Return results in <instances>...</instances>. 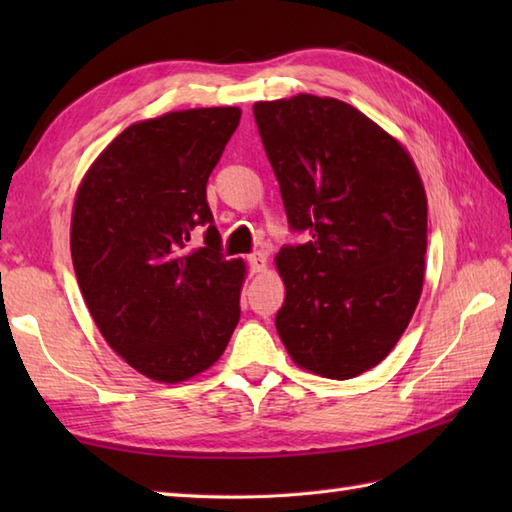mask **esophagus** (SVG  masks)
<instances>
[{
  "label": "esophagus",
  "mask_w": 512,
  "mask_h": 512,
  "mask_svg": "<svg viewBox=\"0 0 512 512\" xmlns=\"http://www.w3.org/2000/svg\"><path fill=\"white\" fill-rule=\"evenodd\" d=\"M246 259H248V266H250V270H253V273H266L268 257L264 253H253V255H248Z\"/></svg>",
  "instance_id": "obj_1"
}]
</instances>
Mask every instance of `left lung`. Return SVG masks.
<instances>
[{
  "mask_svg": "<svg viewBox=\"0 0 512 512\" xmlns=\"http://www.w3.org/2000/svg\"><path fill=\"white\" fill-rule=\"evenodd\" d=\"M301 246L275 264L286 286L275 325L301 369L347 380L394 350L416 312L427 253V193L405 145L330 96L253 105Z\"/></svg>",
  "mask_w": 512,
  "mask_h": 512,
  "instance_id": "1",
  "label": "left lung"
}]
</instances>
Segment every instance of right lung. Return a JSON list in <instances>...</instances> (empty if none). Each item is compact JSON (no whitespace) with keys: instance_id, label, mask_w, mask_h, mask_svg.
Wrapping results in <instances>:
<instances>
[{"instance_id":"add662e5","label":"right lung","mask_w":512,"mask_h":512,"mask_svg":"<svg viewBox=\"0 0 512 512\" xmlns=\"http://www.w3.org/2000/svg\"><path fill=\"white\" fill-rule=\"evenodd\" d=\"M239 107L167 112L129 125L76 189V281L107 345L136 372L176 385L209 369L239 321L242 259H224L206 182ZM198 225L205 246L189 249Z\"/></svg>"}]
</instances>
